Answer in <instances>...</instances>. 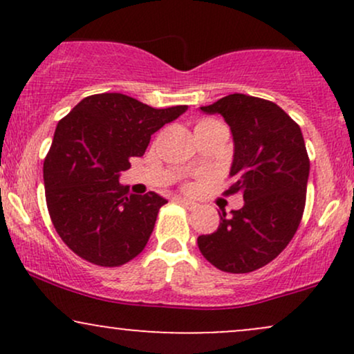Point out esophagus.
Segmentation results:
<instances>
[{
	"mask_svg": "<svg viewBox=\"0 0 354 354\" xmlns=\"http://www.w3.org/2000/svg\"><path fill=\"white\" fill-rule=\"evenodd\" d=\"M176 201L180 203V205L185 206L186 209H189V211H193V209H196V208H198V205H196V203H194V201H191V200H186V198H178Z\"/></svg>",
	"mask_w": 354,
	"mask_h": 354,
	"instance_id": "34e87169",
	"label": "esophagus"
}]
</instances>
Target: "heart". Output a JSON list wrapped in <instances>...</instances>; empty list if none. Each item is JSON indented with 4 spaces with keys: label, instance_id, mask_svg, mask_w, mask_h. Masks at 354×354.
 I'll return each mask as SVG.
<instances>
[{
    "label": "heart",
    "instance_id": "obj_1",
    "mask_svg": "<svg viewBox=\"0 0 354 354\" xmlns=\"http://www.w3.org/2000/svg\"><path fill=\"white\" fill-rule=\"evenodd\" d=\"M205 121H211V120H205ZM205 121H201V123H205Z\"/></svg>",
    "mask_w": 354,
    "mask_h": 354
}]
</instances>
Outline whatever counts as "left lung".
Returning a JSON list of instances; mask_svg holds the SVG:
<instances>
[{
  "instance_id": "obj_1",
  "label": "left lung",
  "mask_w": 354,
  "mask_h": 354,
  "mask_svg": "<svg viewBox=\"0 0 354 354\" xmlns=\"http://www.w3.org/2000/svg\"><path fill=\"white\" fill-rule=\"evenodd\" d=\"M201 109L230 124L233 185L225 194L243 193L245 205L230 216L221 209L218 230L201 234L198 248L225 273H251L273 261L301 223L310 176L303 133L278 104L256 96L234 93Z\"/></svg>"
}]
</instances>
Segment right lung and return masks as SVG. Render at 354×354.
<instances>
[{"mask_svg":"<svg viewBox=\"0 0 354 354\" xmlns=\"http://www.w3.org/2000/svg\"><path fill=\"white\" fill-rule=\"evenodd\" d=\"M186 111L156 109L121 93L81 100L56 126L43 163L44 194L56 233L75 254L115 268L131 261L151 236L165 198L129 194L120 185L129 158L143 156L153 133Z\"/></svg>","mask_w":354,"mask_h":354,"instance_id":"add662e5","label":"right lung"}]
</instances>
